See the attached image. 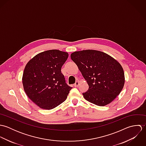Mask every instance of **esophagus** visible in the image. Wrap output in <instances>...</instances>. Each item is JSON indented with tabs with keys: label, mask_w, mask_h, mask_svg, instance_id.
Masks as SVG:
<instances>
[{
	"label": "esophagus",
	"mask_w": 146,
	"mask_h": 146,
	"mask_svg": "<svg viewBox=\"0 0 146 146\" xmlns=\"http://www.w3.org/2000/svg\"><path fill=\"white\" fill-rule=\"evenodd\" d=\"M79 85V83L78 82H76L74 84V86L75 87H78Z\"/></svg>",
	"instance_id": "esophagus-1"
}]
</instances>
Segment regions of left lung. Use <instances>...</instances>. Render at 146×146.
Instances as JSON below:
<instances>
[{"label":"left lung","instance_id":"1","mask_svg":"<svg viewBox=\"0 0 146 146\" xmlns=\"http://www.w3.org/2000/svg\"><path fill=\"white\" fill-rule=\"evenodd\" d=\"M76 63L89 85L84 98L93 104L104 106L112 102L122 90L124 72L120 63L104 52L83 50L73 52Z\"/></svg>","mask_w":146,"mask_h":146}]
</instances>
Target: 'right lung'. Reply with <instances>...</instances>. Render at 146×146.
I'll use <instances>...</instances> for the list:
<instances>
[{"instance_id":"right-lung-1","label":"right lung","mask_w":146,"mask_h":146,"mask_svg":"<svg viewBox=\"0 0 146 146\" xmlns=\"http://www.w3.org/2000/svg\"><path fill=\"white\" fill-rule=\"evenodd\" d=\"M67 52L57 49L42 52L26 64L22 76L24 90L38 106L51 110L63 102L72 88L61 73Z\"/></svg>"}]
</instances>
